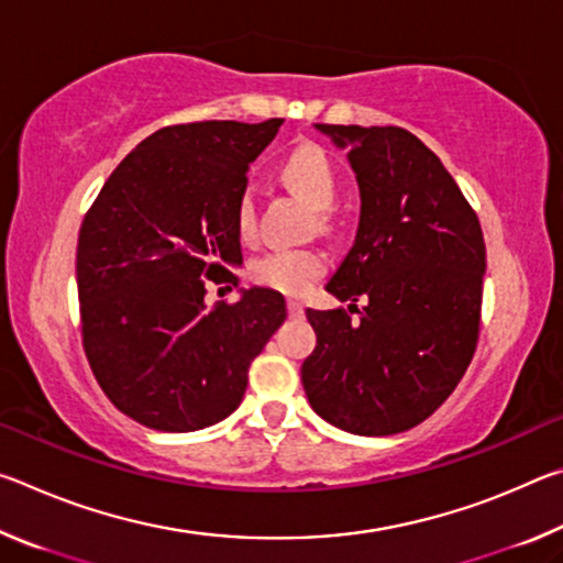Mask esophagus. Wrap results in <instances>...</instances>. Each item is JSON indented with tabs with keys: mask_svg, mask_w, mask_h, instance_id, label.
Here are the masks:
<instances>
[{
	"mask_svg": "<svg viewBox=\"0 0 563 563\" xmlns=\"http://www.w3.org/2000/svg\"><path fill=\"white\" fill-rule=\"evenodd\" d=\"M288 316L290 318H302V302L300 300H295V298L288 300Z\"/></svg>",
	"mask_w": 563,
	"mask_h": 563,
	"instance_id": "obj_1",
	"label": "esophagus"
}]
</instances>
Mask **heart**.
<instances>
[{"instance_id": "1", "label": "heart", "mask_w": 563, "mask_h": 563, "mask_svg": "<svg viewBox=\"0 0 563 563\" xmlns=\"http://www.w3.org/2000/svg\"><path fill=\"white\" fill-rule=\"evenodd\" d=\"M280 178L295 196L318 208V228L328 231L332 223L330 206L338 198V176L325 151L316 144L292 148L280 164ZM258 228V211L251 190L238 198L235 231L243 241H253ZM328 271L325 253L318 247H273L251 265V278L263 288L283 295H302Z\"/></svg>"}]
</instances>
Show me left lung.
Instances as JSON below:
<instances>
[{
	"label": "left lung",
	"instance_id": "obj_1",
	"mask_svg": "<svg viewBox=\"0 0 563 563\" xmlns=\"http://www.w3.org/2000/svg\"><path fill=\"white\" fill-rule=\"evenodd\" d=\"M360 186V225L325 290L368 305L308 310L318 345L302 387L325 422L365 437L412 430L460 385L479 338L487 247L450 170L399 126L316 123ZM358 312V311H357Z\"/></svg>",
	"mask_w": 563,
	"mask_h": 563
}]
</instances>
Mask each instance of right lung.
<instances>
[{"instance_id": "right-lung-1", "label": "right lung", "mask_w": 563, "mask_h": 563, "mask_svg": "<svg viewBox=\"0 0 563 563\" xmlns=\"http://www.w3.org/2000/svg\"><path fill=\"white\" fill-rule=\"evenodd\" d=\"M263 123L196 121L151 133L121 161L84 216L76 245L81 342L123 415L158 432H194L241 405L247 367L283 325L285 298L238 285L235 206L247 164L278 133Z\"/></svg>"}]
</instances>
